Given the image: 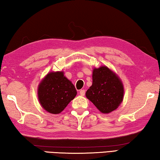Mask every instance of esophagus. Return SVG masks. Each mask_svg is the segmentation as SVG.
I'll use <instances>...</instances> for the list:
<instances>
[{
	"mask_svg": "<svg viewBox=\"0 0 160 160\" xmlns=\"http://www.w3.org/2000/svg\"><path fill=\"white\" fill-rule=\"evenodd\" d=\"M79 93H80V95L82 96H83L85 95V90H81L80 91V92H79Z\"/></svg>",
	"mask_w": 160,
	"mask_h": 160,
	"instance_id": "esophagus-1",
	"label": "esophagus"
}]
</instances>
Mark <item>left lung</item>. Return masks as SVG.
<instances>
[{"label": "left lung", "instance_id": "1", "mask_svg": "<svg viewBox=\"0 0 160 160\" xmlns=\"http://www.w3.org/2000/svg\"><path fill=\"white\" fill-rule=\"evenodd\" d=\"M93 83L86 96L102 113L108 114L116 110L122 102L124 86L121 79L106 66L94 68Z\"/></svg>", "mask_w": 160, "mask_h": 160}]
</instances>
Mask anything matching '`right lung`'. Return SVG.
I'll list each match as a JSON object with an SVG mask.
<instances>
[{"label": "right lung", "instance_id": "right-lung-1", "mask_svg": "<svg viewBox=\"0 0 160 160\" xmlns=\"http://www.w3.org/2000/svg\"><path fill=\"white\" fill-rule=\"evenodd\" d=\"M64 74V72H49L38 85L39 102L49 113H60L77 96L74 84Z\"/></svg>", "mask_w": 160, "mask_h": 160}]
</instances>
